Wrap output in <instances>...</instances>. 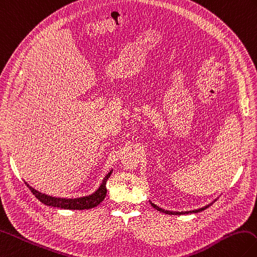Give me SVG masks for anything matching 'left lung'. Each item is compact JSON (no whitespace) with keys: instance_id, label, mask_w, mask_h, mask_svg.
Instances as JSON below:
<instances>
[{"instance_id":"1","label":"left lung","mask_w":257,"mask_h":257,"mask_svg":"<svg viewBox=\"0 0 257 257\" xmlns=\"http://www.w3.org/2000/svg\"><path fill=\"white\" fill-rule=\"evenodd\" d=\"M214 201H216V199H214V200L212 201V202H210L209 204H207V206H204V207H202V208H199V209H195V210H190V211H169V210H165V209H163V208H159L158 206H156V204H154L153 202H151V204H152V207L153 208H155L156 210H158V211H162V212H164V213H166V214H174V215H180V214H188V213H197V212H200V211H202V210H204V209H207V208H209L211 204H212Z\"/></svg>"}]
</instances>
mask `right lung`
Returning a JSON list of instances; mask_svg holds the SVG:
<instances>
[{"mask_svg": "<svg viewBox=\"0 0 257 257\" xmlns=\"http://www.w3.org/2000/svg\"><path fill=\"white\" fill-rule=\"evenodd\" d=\"M113 169L106 174L103 180H102L100 187L93 193H91L89 196L79 197V198H59V197L48 196L46 193H43L41 191L34 189V188L28 185L26 181L25 184L28 188H30V190L33 192V195L35 196L42 203L46 204V206L60 208V209H67V210H87V209L96 207L98 204H100L104 200V198L106 196V181L110 178Z\"/></svg>", "mask_w": 257, "mask_h": 257, "instance_id": "right-lung-1", "label": "right lung"}]
</instances>
